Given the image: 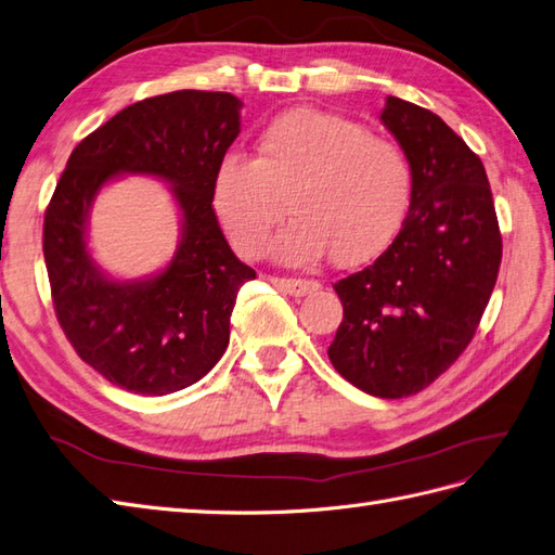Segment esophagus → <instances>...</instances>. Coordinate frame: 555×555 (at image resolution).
Masks as SVG:
<instances>
[{
	"mask_svg": "<svg viewBox=\"0 0 555 555\" xmlns=\"http://www.w3.org/2000/svg\"><path fill=\"white\" fill-rule=\"evenodd\" d=\"M273 285L292 296H306L318 289L315 280H296V278H273Z\"/></svg>",
	"mask_w": 555,
	"mask_h": 555,
	"instance_id": "obj_1",
	"label": "esophagus"
}]
</instances>
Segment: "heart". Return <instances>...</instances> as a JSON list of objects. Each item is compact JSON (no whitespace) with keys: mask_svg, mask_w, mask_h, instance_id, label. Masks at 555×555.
I'll list each match as a JSON object with an SVG mask.
<instances>
[{"mask_svg":"<svg viewBox=\"0 0 555 555\" xmlns=\"http://www.w3.org/2000/svg\"><path fill=\"white\" fill-rule=\"evenodd\" d=\"M214 209L242 256L270 240L278 261L308 263L327 251L334 266L379 256L408 216L410 159L360 121L318 111L275 117L256 139V157L225 153L214 173Z\"/></svg>","mask_w":555,"mask_h":555,"instance_id":"obj_1","label":"heart"}]
</instances>
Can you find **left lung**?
<instances>
[{
    "label": "left lung",
    "mask_w": 555,
    "mask_h": 555,
    "mask_svg": "<svg viewBox=\"0 0 555 555\" xmlns=\"http://www.w3.org/2000/svg\"><path fill=\"white\" fill-rule=\"evenodd\" d=\"M382 121L412 167L402 231L379 259L334 285L344 320L327 356L376 398H408L464 353L488 306L502 233L480 157L436 115L386 99Z\"/></svg>",
    "instance_id": "left-lung-1"
}]
</instances>
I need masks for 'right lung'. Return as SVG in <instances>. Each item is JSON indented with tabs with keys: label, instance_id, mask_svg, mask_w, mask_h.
I'll use <instances>...</instances> for the list:
<instances>
[{
	"label": "right lung",
	"instance_id": "add662e5",
	"mask_svg": "<svg viewBox=\"0 0 555 555\" xmlns=\"http://www.w3.org/2000/svg\"><path fill=\"white\" fill-rule=\"evenodd\" d=\"M240 107L233 93L195 89L125 107L75 147L47 207L56 318L77 356L129 393L167 396L199 382L231 339L240 287L256 278L228 247L211 207ZM119 172L171 182L184 219L172 263L143 281L107 279L86 249L90 202Z\"/></svg>",
	"mask_w": 555,
	"mask_h": 555
}]
</instances>
